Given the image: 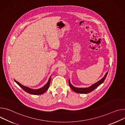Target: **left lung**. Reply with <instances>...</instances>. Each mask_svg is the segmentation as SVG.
<instances>
[{
    "instance_id": "1",
    "label": "left lung",
    "mask_w": 125,
    "mask_h": 125,
    "mask_svg": "<svg viewBox=\"0 0 125 125\" xmlns=\"http://www.w3.org/2000/svg\"><path fill=\"white\" fill-rule=\"evenodd\" d=\"M108 72H107L105 74V76L99 81H98V82H97L93 84V85H92L91 86H90L89 87H87V88H77V87H75L73 86L70 81V79L68 80V83H69V85L71 87V88H72V90H73L74 92L78 93H82V94H86V93H88L90 92H91L92 91H93V90H94L95 88H96L98 86H99L100 84H101L104 81L105 79H106V77L107 76V75L108 74Z\"/></svg>"
}]
</instances>
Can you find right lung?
I'll list each match as a JSON object with an SVG mask.
<instances>
[{"mask_svg": "<svg viewBox=\"0 0 125 125\" xmlns=\"http://www.w3.org/2000/svg\"><path fill=\"white\" fill-rule=\"evenodd\" d=\"M51 76H50V77L49 78V81L47 82V83L44 85L43 87H42L40 89H31L29 87H26L25 86L22 85V84H21L20 83H19L18 81H17L16 80H15V81L17 83V84L20 86L25 92L28 93L29 94H33V95H40V94H42L44 93H45L49 88V86L50 84V82H51Z\"/></svg>", "mask_w": 125, "mask_h": 125, "instance_id": "right-lung-1", "label": "right lung"}]
</instances>
